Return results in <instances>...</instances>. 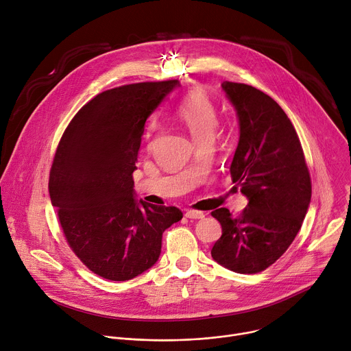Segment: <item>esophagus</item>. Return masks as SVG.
Segmentation results:
<instances>
[{
	"label": "esophagus",
	"instance_id": "obj_1",
	"mask_svg": "<svg viewBox=\"0 0 351 351\" xmlns=\"http://www.w3.org/2000/svg\"><path fill=\"white\" fill-rule=\"evenodd\" d=\"M184 217L190 218V219H203L206 215L202 211H193V210H190V211H186Z\"/></svg>",
	"mask_w": 351,
	"mask_h": 351
}]
</instances>
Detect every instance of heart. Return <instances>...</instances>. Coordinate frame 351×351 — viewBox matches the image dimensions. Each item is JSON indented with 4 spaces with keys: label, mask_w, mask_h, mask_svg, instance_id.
<instances>
[{
    "label": "heart",
    "mask_w": 351,
    "mask_h": 351,
    "mask_svg": "<svg viewBox=\"0 0 351 351\" xmlns=\"http://www.w3.org/2000/svg\"><path fill=\"white\" fill-rule=\"evenodd\" d=\"M176 118L199 144L215 136L219 114L211 98L202 90L190 91L179 104Z\"/></svg>",
    "instance_id": "1"
}]
</instances>
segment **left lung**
Returning <instances> with one entry per match:
<instances>
[{"label":"left lung","mask_w":351,"mask_h":351,"mask_svg":"<svg viewBox=\"0 0 351 351\" xmlns=\"http://www.w3.org/2000/svg\"><path fill=\"white\" fill-rule=\"evenodd\" d=\"M222 88L240 133L230 175L248 204L237 217L228 208L211 213L222 226L211 256L233 272L257 274L282 257L302 228L311 179L295 129L275 99L243 83L223 82Z\"/></svg>","instance_id":"8db88e82"}]
</instances>
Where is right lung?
I'll return each mask as SVG.
<instances>
[{
  "label": "right lung",
  "mask_w": 351,
  "mask_h": 351,
  "mask_svg": "<svg viewBox=\"0 0 351 351\" xmlns=\"http://www.w3.org/2000/svg\"><path fill=\"white\" fill-rule=\"evenodd\" d=\"M178 80L99 93L73 117L49 172V197L66 241L95 275L123 282L160 258L162 233L183 214L136 199L133 172L147 118Z\"/></svg>",
  "instance_id": "right-lung-1"
}]
</instances>
